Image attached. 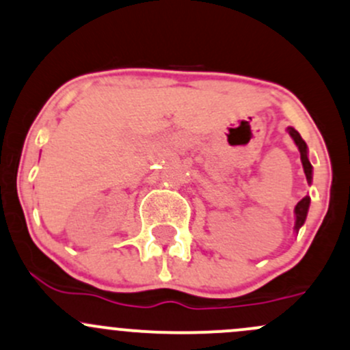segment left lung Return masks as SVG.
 <instances>
[{
    "mask_svg": "<svg viewBox=\"0 0 350 350\" xmlns=\"http://www.w3.org/2000/svg\"><path fill=\"white\" fill-rule=\"evenodd\" d=\"M288 134L292 135V139L295 141V144L300 150V159H301V165H304L305 176H307V181L312 183V164L307 157V144H305V141L301 139V135L293 127H288ZM308 204H310V198L305 196L304 200H300L295 206V216H297L295 230L297 231H299L301 224L305 223V218H307V211H308Z\"/></svg>",
    "mask_w": 350,
    "mask_h": 350,
    "instance_id": "left-lung-1",
    "label": "left lung"
}]
</instances>
